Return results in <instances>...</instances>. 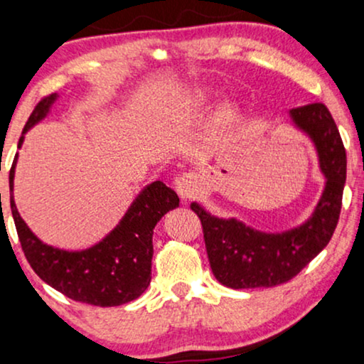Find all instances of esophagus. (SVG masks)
I'll use <instances>...</instances> for the list:
<instances>
[{
	"mask_svg": "<svg viewBox=\"0 0 364 364\" xmlns=\"http://www.w3.org/2000/svg\"><path fill=\"white\" fill-rule=\"evenodd\" d=\"M174 190H176L179 198L183 201H188L190 198H193L196 191H198V178L191 173L183 174V176L176 178V181H174Z\"/></svg>",
	"mask_w": 364,
	"mask_h": 364,
	"instance_id": "esophagus-1",
	"label": "esophagus"
}]
</instances>
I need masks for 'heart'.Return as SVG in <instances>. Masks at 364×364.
<instances>
[{
	"instance_id": "b5f03b06",
	"label": "heart",
	"mask_w": 364,
	"mask_h": 364,
	"mask_svg": "<svg viewBox=\"0 0 364 364\" xmlns=\"http://www.w3.org/2000/svg\"><path fill=\"white\" fill-rule=\"evenodd\" d=\"M213 95L207 86H195L188 91L185 98L178 103V112L183 115H193V113L203 112L212 102ZM240 117V107L235 100H224L218 103L212 117V124H210V130L213 135H222L229 132L235 122Z\"/></svg>"
}]
</instances>
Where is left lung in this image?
I'll return each instance as SVG.
<instances>
[{"instance_id": "obj_1", "label": "left lung", "mask_w": 364, "mask_h": 364, "mask_svg": "<svg viewBox=\"0 0 364 364\" xmlns=\"http://www.w3.org/2000/svg\"><path fill=\"white\" fill-rule=\"evenodd\" d=\"M293 129L315 149L323 176L321 198L307 220L282 232H266L237 217H218L198 201L200 217L213 277L234 290L269 288L300 273L329 244L339 220L346 185V151L334 118L326 105L312 103L288 112Z\"/></svg>"}]
</instances>
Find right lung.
Here are the masks:
<instances>
[{
    "label": "right lung",
    "mask_w": 364,
    "mask_h": 364,
    "mask_svg": "<svg viewBox=\"0 0 364 364\" xmlns=\"http://www.w3.org/2000/svg\"><path fill=\"white\" fill-rule=\"evenodd\" d=\"M57 100L59 95L54 93L35 107L21 132L18 149L23 146L25 134L47 118ZM16 163L18 154L10 171L11 215L25 257L38 278L68 299L96 307H118L139 299L151 283L152 234L157 222L169 210L179 207L178 195L163 181L149 183L100 242L80 251H68L43 242L21 218L13 198Z\"/></svg>",
    "instance_id": "obj_1"
}]
</instances>
